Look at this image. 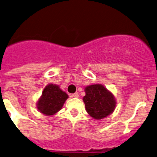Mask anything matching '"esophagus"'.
I'll use <instances>...</instances> for the list:
<instances>
[{
	"label": "esophagus",
	"instance_id": "1",
	"mask_svg": "<svg viewBox=\"0 0 157 157\" xmlns=\"http://www.w3.org/2000/svg\"><path fill=\"white\" fill-rule=\"evenodd\" d=\"M72 97H78V93H75V94H71Z\"/></svg>",
	"mask_w": 157,
	"mask_h": 157
}]
</instances>
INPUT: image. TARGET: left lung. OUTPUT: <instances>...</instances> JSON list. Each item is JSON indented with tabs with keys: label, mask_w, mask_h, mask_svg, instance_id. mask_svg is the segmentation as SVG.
I'll return each instance as SVG.
<instances>
[{
	"label": "left lung",
	"mask_w": 157,
	"mask_h": 157,
	"mask_svg": "<svg viewBox=\"0 0 157 157\" xmlns=\"http://www.w3.org/2000/svg\"><path fill=\"white\" fill-rule=\"evenodd\" d=\"M83 101L87 112L93 118L99 120L112 114L115 108L114 96L104 86L93 85L85 88Z\"/></svg>",
	"instance_id": "obj_1"
}]
</instances>
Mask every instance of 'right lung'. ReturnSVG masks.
<instances>
[{
  "instance_id": "1",
  "label": "right lung",
  "mask_w": 157,
  "mask_h": 157,
  "mask_svg": "<svg viewBox=\"0 0 157 157\" xmlns=\"http://www.w3.org/2000/svg\"><path fill=\"white\" fill-rule=\"evenodd\" d=\"M68 95L58 85L49 84L45 87L37 102L38 110L45 115H52L61 109Z\"/></svg>"
}]
</instances>
